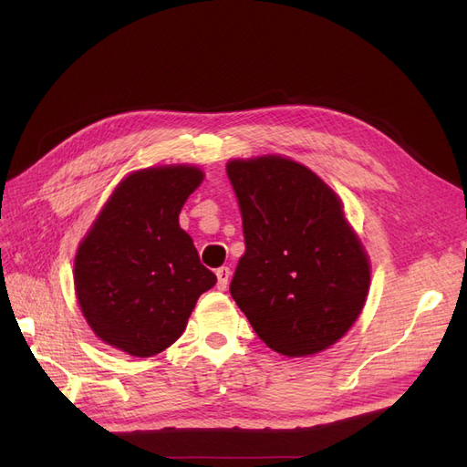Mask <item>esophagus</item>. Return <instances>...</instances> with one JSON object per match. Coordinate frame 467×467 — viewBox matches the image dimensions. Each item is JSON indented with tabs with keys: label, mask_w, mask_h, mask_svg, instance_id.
<instances>
[{
	"label": "esophagus",
	"mask_w": 467,
	"mask_h": 467,
	"mask_svg": "<svg viewBox=\"0 0 467 467\" xmlns=\"http://www.w3.org/2000/svg\"><path fill=\"white\" fill-rule=\"evenodd\" d=\"M216 276H218V288H220V290L228 288V282H230V278H232L230 266H220L218 271H216Z\"/></svg>",
	"instance_id": "esophagus-1"
}]
</instances>
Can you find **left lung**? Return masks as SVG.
Masks as SVG:
<instances>
[{
    "mask_svg": "<svg viewBox=\"0 0 467 467\" xmlns=\"http://www.w3.org/2000/svg\"><path fill=\"white\" fill-rule=\"evenodd\" d=\"M225 171L245 235L232 298L280 355L329 348L358 319L370 288V261L341 199L282 155L232 160Z\"/></svg>",
    "mask_w": 467,
    "mask_h": 467,
    "instance_id": "obj_1",
    "label": "left lung"
}]
</instances>
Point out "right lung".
I'll return each mask as SVG.
<instances>
[{
    "label": "right lung",
    "instance_id": "1",
    "mask_svg": "<svg viewBox=\"0 0 467 467\" xmlns=\"http://www.w3.org/2000/svg\"><path fill=\"white\" fill-rule=\"evenodd\" d=\"M204 173L160 165L124 177L81 239L74 285L81 314L103 343L148 358L171 347L199 296L216 285L179 214Z\"/></svg>",
    "mask_w": 467,
    "mask_h": 467
}]
</instances>
